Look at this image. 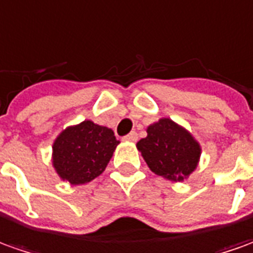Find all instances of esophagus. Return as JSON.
<instances>
[{
  "label": "esophagus",
  "mask_w": 253,
  "mask_h": 253,
  "mask_svg": "<svg viewBox=\"0 0 253 253\" xmlns=\"http://www.w3.org/2000/svg\"><path fill=\"white\" fill-rule=\"evenodd\" d=\"M137 138H138V135H137V133H135V131H131V133L127 134L126 137H125V140L133 141V142H135V141H137Z\"/></svg>",
  "instance_id": "esophagus-1"
}]
</instances>
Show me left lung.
<instances>
[{
  "instance_id": "left-lung-1",
  "label": "left lung",
  "mask_w": 253,
  "mask_h": 253,
  "mask_svg": "<svg viewBox=\"0 0 253 253\" xmlns=\"http://www.w3.org/2000/svg\"><path fill=\"white\" fill-rule=\"evenodd\" d=\"M137 149L155 174L170 181H184L197 169L201 145L185 127L162 118L147 127V137Z\"/></svg>"
}]
</instances>
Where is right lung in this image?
Returning a JSON list of instances; mask_svg holds the SVG:
<instances>
[{
	"instance_id": "add662e5",
	"label": "right lung",
	"mask_w": 253,
	"mask_h": 253,
	"mask_svg": "<svg viewBox=\"0 0 253 253\" xmlns=\"http://www.w3.org/2000/svg\"><path fill=\"white\" fill-rule=\"evenodd\" d=\"M119 142L112 128L84 120L58 134L52 144V166L69 184L90 183L104 173Z\"/></svg>"
}]
</instances>
